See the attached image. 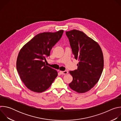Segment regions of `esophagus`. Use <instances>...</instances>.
<instances>
[{
    "instance_id": "obj_1",
    "label": "esophagus",
    "mask_w": 121,
    "mask_h": 121,
    "mask_svg": "<svg viewBox=\"0 0 121 121\" xmlns=\"http://www.w3.org/2000/svg\"><path fill=\"white\" fill-rule=\"evenodd\" d=\"M60 73L61 75H66L68 73V72L67 71H60Z\"/></svg>"
}]
</instances>
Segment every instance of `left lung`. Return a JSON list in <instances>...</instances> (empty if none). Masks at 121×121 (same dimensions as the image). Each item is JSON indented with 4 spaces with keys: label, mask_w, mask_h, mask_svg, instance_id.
Segmentation results:
<instances>
[{
    "label": "left lung",
    "mask_w": 121,
    "mask_h": 121,
    "mask_svg": "<svg viewBox=\"0 0 121 121\" xmlns=\"http://www.w3.org/2000/svg\"><path fill=\"white\" fill-rule=\"evenodd\" d=\"M74 58L79 61L78 69L69 73L73 77L70 88L78 93L90 91L98 82L103 71L104 60L99 44L83 32L66 31Z\"/></svg>",
    "instance_id": "obj_1"
}]
</instances>
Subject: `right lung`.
<instances>
[{
	"label": "right lung",
	"instance_id": "obj_1",
	"mask_svg": "<svg viewBox=\"0 0 121 121\" xmlns=\"http://www.w3.org/2000/svg\"><path fill=\"white\" fill-rule=\"evenodd\" d=\"M63 30L43 32L35 35L20 51L16 63L17 70L27 88L35 92L48 89L58 75L54 69L45 65L44 60L61 39Z\"/></svg>",
	"mask_w": 121,
	"mask_h": 121
}]
</instances>
